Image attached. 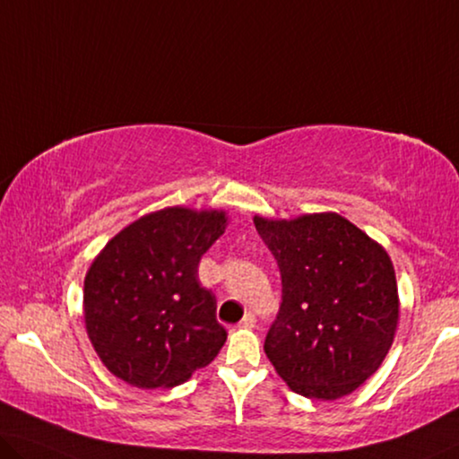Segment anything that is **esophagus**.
I'll list each match as a JSON object with an SVG mask.
<instances>
[{
  "label": "esophagus",
  "mask_w": 459,
  "mask_h": 459,
  "mask_svg": "<svg viewBox=\"0 0 459 459\" xmlns=\"http://www.w3.org/2000/svg\"><path fill=\"white\" fill-rule=\"evenodd\" d=\"M241 327H253L255 325V316H253V313L249 311V313H245V317L241 319V324H238Z\"/></svg>",
  "instance_id": "1"
}]
</instances>
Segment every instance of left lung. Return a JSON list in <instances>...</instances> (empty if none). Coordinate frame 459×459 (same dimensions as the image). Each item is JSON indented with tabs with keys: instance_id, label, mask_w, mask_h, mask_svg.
<instances>
[{
	"instance_id": "obj_1",
	"label": "left lung",
	"mask_w": 459,
	"mask_h": 459,
	"mask_svg": "<svg viewBox=\"0 0 459 459\" xmlns=\"http://www.w3.org/2000/svg\"><path fill=\"white\" fill-rule=\"evenodd\" d=\"M253 222L282 276L265 354L299 395L344 398L377 371L394 344L400 299L392 259L336 212Z\"/></svg>"
}]
</instances>
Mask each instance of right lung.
Wrapping results in <instances>:
<instances>
[{
	"instance_id": "1",
	"label": "right lung",
	"mask_w": 459,
	"mask_h": 459,
	"mask_svg": "<svg viewBox=\"0 0 459 459\" xmlns=\"http://www.w3.org/2000/svg\"><path fill=\"white\" fill-rule=\"evenodd\" d=\"M227 224L224 210L150 212L94 257L84 278V324L115 377L170 389L216 359L227 330L197 265Z\"/></svg>"
}]
</instances>
